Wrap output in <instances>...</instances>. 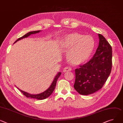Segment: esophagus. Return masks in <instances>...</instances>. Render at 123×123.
Instances as JSON below:
<instances>
[{"label":"esophagus","instance_id":"obj_1","mask_svg":"<svg viewBox=\"0 0 123 123\" xmlns=\"http://www.w3.org/2000/svg\"><path fill=\"white\" fill-rule=\"evenodd\" d=\"M72 70V69L71 67H65L63 69V72H68V71H70Z\"/></svg>","mask_w":123,"mask_h":123}]
</instances>
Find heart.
<instances>
[{
    "mask_svg": "<svg viewBox=\"0 0 123 123\" xmlns=\"http://www.w3.org/2000/svg\"><path fill=\"white\" fill-rule=\"evenodd\" d=\"M60 44L64 49H69L67 57L73 64L80 65L89 59L94 48V40L89 36L73 32L62 37Z\"/></svg>",
    "mask_w": 123,
    "mask_h": 123,
    "instance_id": "1",
    "label": "heart"
}]
</instances>
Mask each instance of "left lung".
<instances>
[{"instance_id":"1","label":"left lung","mask_w":123,"mask_h":123,"mask_svg":"<svg viewBox=\"0 0 123 123\" xmlns=\"http://www.w3.org/2000/svg\"><path fill=\"white\" fill-rule=\"evenodd\" d=\"M98 37L99 45L92 58L75 69L74 87L81 95L91 94L101 89L111 72L112 47L102 35L98 34Z\"/></svg>"}]
</instances>
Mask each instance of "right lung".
<instances>
[{
	"label": "right lung",
	"instance_id": "obj_1",
	"mask_svg": "<svg viewBox=\"0 0 123 123\" xmlns=\"http://www.w3.org/2000/svg\"><path fill=\"white\" fill-rule=\"evenodd\" d=\"M39 31H40V30L29 32H28L27 34H26V35H25L24 36H23V37L19 38L16 41V42L14 43H16V42H17V41H19V40H21V39H23L24 38L27 37H28L30 36L31 34H35L38 33V32H39ZM61 72H59L58 74H57V75L55 77V78H54V80L53 81V82L51 84V85L50 86V87H49L46 90V91H45V92H43L42 93H41L38 94H30L29 93H27L26 92H25L22 91V90L20 89L18 87L17 88L20 90V92L25 96H26L27 97L32 98H35V99H38V100H43V99L46 98H47L54 91V89L55 88L57 80H58V79L59 78V77H60V76L61 75Z\"/></svg>",
	"mask_w": 123,
	"mask_h": 123
}]
</instances>
